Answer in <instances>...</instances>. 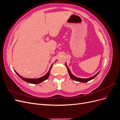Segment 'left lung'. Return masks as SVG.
I'll return each instance as SVG.
<instances>
[{
  "mask_svg": "<svg viewBox=\"0 0 120 120\" xmlns=\"http://www.w3.org/2000/svg\"><path fill=\"white\" fill-rule=\"evenodd\" d=\"M66 67H67V69H68V72L69 75H70V78H71L72 79H73V80H74V81H77V82H89V81H90V80H92V79H93L95 78L96 77V76H97L98 74H99V72H100V71L99 72H98L96 75H94V76H93V77H90V78H87V79H81V78H78V77H75V76L74 75H72V74L71 73V71H70V69L68 68V66H67V64H66Z\"/></svg>",
  "mask_w": 120,
  "mask_h": 120,
  "instance_id": "obj_1",
  "label": "left lung"
}]
</instances>
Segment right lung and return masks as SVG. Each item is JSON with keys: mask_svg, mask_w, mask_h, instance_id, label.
<instances>
[{"mask_svg": "<svg viewBox=\"0 0 120 120\" xmlns=\"http://www.w3.org/2000/svg\"><path fill=\"white\" fill-rule=\"evenodd\" d=\"M52 64H52V66L50 67V68H49V71L47 72V73L44 76H43V77H42L41 78H37V79H27V78H24L23 77H21V76H20L19 74L17 73V72L15 71H15V72H16V74L19 76V77L20 78L22 79H23L24 81L26 82H27L28 83H33V84H38V83H41V82H42L43 81H45V80H46V79H48V78L49 77V76L50 75V70H51V69L52 68Z\"/></svg>", "mask_w": 120, "mask_h": 120, "instance_id": "obj_1", "label": "right lung"}]
</instances>
